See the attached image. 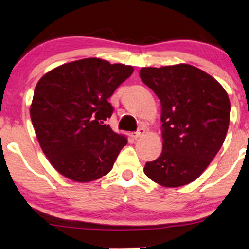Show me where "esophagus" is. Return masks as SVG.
<instances>
[{
	"label": "esophagus",
	"mask_w": 249,
	"mask_h": 249,
	"mask_svg": "<svg viewBox=\"0 0 249 249\" xmlns=\"http://www.w3.org/2000/svg\"><path fill=\"white\" fill-rule=\"evenodd\" d=\"M144 134H145V129L144 128H139L137 131L132 134V137H134L135 139H138L139 137H142V136H144Z\"/></svg>",
	"instance_id": "obj_1"
}]
</instances>
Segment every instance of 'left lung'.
I'll use <instances>...</instances> for the list:
<instances>
[{
	"label": "left lung",
	"instance_id": "obj_1",
	"mask_svg": "<svg viewBox=\"0 0 249 249\" xmlns=\"http://www.w3.org/2000/svg\"><path fill=\"white\" fill-rule=\"evenodd\" d=\"M139 76L161 102L163 151L144 172L163 187L193 182L215 158L230 122V101L209 73L190 64L142 68Z\"/></svg>",
	"mask_w": 249,
	"mask_h": 249
}]
</instances>
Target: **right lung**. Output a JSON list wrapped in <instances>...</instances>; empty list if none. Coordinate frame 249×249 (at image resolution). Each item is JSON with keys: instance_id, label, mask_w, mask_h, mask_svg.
I'll list each match as a JSON object with an SVG mask.
<instances>
[{"instance_id": "1", "label": "right lung", "mask_w": 249, "mask_h": 249, "mask_svg": "<svg viewBox=\"0 0 249 249\" xmlns=\"http://www.w3.org/2000/svg\"><path fill=\"white\" fill-rule=\"evenodd\" d=\"M134 68L98 57L49 71L35 87L30 118L44 154L57 172L77 182L107 175L127 137L105 121L113 113L108 98Z\"/></svg>"}]
</instances>
